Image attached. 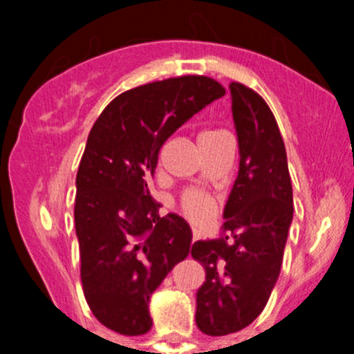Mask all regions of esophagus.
I'll return each instance as SVG.
<instances>
[{
  "instance_id": "34e87169",
  "label": "esophagus",
  "mask_w": 354,
  "mask_h": 354,
  "mask_svg": "<svg viewBox=\"0 0 354 354\" xmlns=\"http://www.w3.org/2000/svg\"><path fill=\"white\" fill-rule=\"evenodd\" d=\"M198 238H200V231L198 230H194V241L198 240Z\"/></svg>"
}]
</instances>
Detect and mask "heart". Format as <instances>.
<instances>
[{"instance_id":"obj_1","label":"heart","mask_w":354,"mask_h":354,"mask_svg":"<svg viewBox=\"0 0 354 354\" xmlns=\"http://www.w3.org/2000/svg\"><path fill=\"white\" fill-rule=\"evenodd\" d=\"M219 133L217 130H207L203 133H200V138L209 137V135ZM181 209L183 212L190 217L195 223H205L216 212V203H214V198L210 195L203 194L200 190H190L183 195L181 198Z\"/></svg>"}]
</instances>
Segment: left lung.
I'll return each instance as SVG.
<instances>
[{
  "label": "left lung",
  "mask_w": 354,
  "mask_h": 354,
  "mask_svg": "<svg viewBox=\"0 0 354 354\" xmlns=\"http://www.w3.org/2000/svg\"><path fill=\"white\" fill-rule=\"evenodd\" d=\"M230 91L240 171L224 207L221 238L195 241L190 250L205 269L195 322L207 335L238 332L262 313L279 277L292 221L286 147L276 118L246 85L231 82Z\"/></svg>",
  "instance_id": "1"
}]
</instances>
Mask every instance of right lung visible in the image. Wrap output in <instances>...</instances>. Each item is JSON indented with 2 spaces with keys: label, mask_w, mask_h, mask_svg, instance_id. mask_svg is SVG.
I'll return each mask as SVG.
<instances>
[{
  "label": "right lung",
  "mask_w": 354,
  "mask_h": 354,
  "mask_svg": "<svg viewBox=\"0 0 354 354\" xmlns=\"http://www.w3.org/2000/svg\"><path fill=\"white\" fill-rule=\"evenodd\" d=\"M224 94L219 82L202 75L152 82L113 99L88 133L75 230L85 299L111 330H151V295L190 252V226L176 214L159 216L149 181L164 142Z\"/></svg>",
  "instance_id": "right-lung-1"
}]
</instances>
